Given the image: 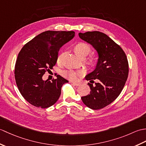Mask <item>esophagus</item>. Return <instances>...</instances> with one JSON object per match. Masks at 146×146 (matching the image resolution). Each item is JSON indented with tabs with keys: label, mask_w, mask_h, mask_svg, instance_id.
Here are the masks:
<instances>
[{
	"label": "esophagus",
	"mask_w": 146,
	"mask_h": 146,
	"mask_svg": "<svg viewBox=\"0 0 146 146\" xmlns=\"http://www.w3.org/2000/svg\"><path fill=\"white\" fill-rule=\"evenodd\" d=\"M73 85H75V86H80V83H78V82H72Z\"/></svg>",
	"instance_id": "esophagus-1"
}]
</instances>
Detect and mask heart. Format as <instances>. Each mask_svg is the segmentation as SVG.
<instances>
[{
    "label": "heart",
    "mask_w": 146,
    "mask_h": 146,
    "mask_svg": "<svg viewBox=\"0 0 146 146\" xmlns=\"http://www.w3.org/2000/svg\"><path fill=\"white\" fill-rule=\"evenodd\" d=\"M73 50L75 51V54L80 58L83 59L86 58L87 56L92 51L91 46L88 43L84 42H80L76 43L74 46ZM65 55L64 51H61L58 54L57 57V63L59 64L63 63V59ZM86 64L90 67L94 66L96 64V59L94 57H90L85 61ZM83 72L81 71H74V70H66L63 71V75L64 76L67 78H69L71 80H75L76 79L77 76L82 75Z\"/></svg>",
    "instance_id": "heart-1"
}]
</instances>
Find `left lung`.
I'll return each instance as SVG.
<instances>
[{
    "label": "left lung",
    "instance_id": "1",
    "mask_svg": "<svg viewBox=\"0 0 146 146\" xmlns=\"http://www.w3.org/2000/svg\"><path fill=\"white\" fill-rule=\"evenodd\" d=\"M78 35L98 54L95 69L85 76L90 82V94L82 100L90 108L101 109L115 100L124 87L129 74L127 58L122 48L103 33L88 31Z\"/></svg>",
    "mask_w": 146,
    "mask_h": 146
}]
</instances>
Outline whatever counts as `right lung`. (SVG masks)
Instances as JSON below:
<instances>
[{
    "label": "right lung",
    "mask_w": 146,
    "mask_h": 146,
    "mask_svg": "<svg viewBox=\"0 0 146 146\" xmlns=\"http://www.w3.org/2000/svg\"><path fill=\"white\" fill-rule=\"evenodd\" d=\"M74 31H47L36 36L21 49L15 65V79L22 96L36 107L48 108L60 98L62 86L68 83L60 75L52 82L42 80L56 63L62 46L75 36Z\"/></svg>",
    "instance_id": "1"
}]
</instances>
